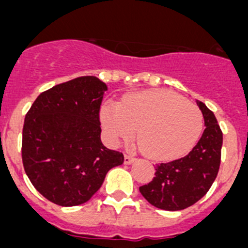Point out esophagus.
<instances>
[{
	"instance_id": "1",
	"label": "esophagus",
	"mask_w": 248,
	"mask_h": 248,
	"mask_svg": "<svg viewBox=\"0 0 248 248\" xmlns=\"http://www.w3.org/2000/svg\"><path fill=\"white\" fill-rule=\"evenodd\" d=\"M135 160H136V158L133 157V155H128V153H127V155H124V164H132Z\"/></svg>"
}]
</instances>
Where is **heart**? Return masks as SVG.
Returning a JSON list of instances; mask_svg holds the SVG:
<instances>
[{"mask_svg": "<svg viewBox=\"0 0 248 248\" xmlns=\"http://www.w3.org/2000/svg\"><path fill=\"white\" fill-rule=\"evenodd\" d=\"M105 131L112 140H137L155 159H173L190 151L199 140L204 117L198 106L168 90H147L124 97L100 111Z\"/></svg>", "mask_w": 248, "mask_h": 248, "instance_id": "heart-1", "label": "heart"}]
</instances>
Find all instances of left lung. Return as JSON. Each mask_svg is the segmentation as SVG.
Returning <instances> with one entry per match:
<instances>
[{
	"mask_svg": "<svg viewBox=\"0 0 248 248\" xmlns=\"http://www.w3.org/2000/svg\"><path fill=\"white\" fill-rule=\"evenodd\" d=\"M204 116L202 138L185 157L160 163L151 183L140 186L153 206L167 211L186 209L199 202L211 188L221 162L222 132L213 111L196 101Z\"/></svg>",
	"mask_w": 248,
	"mask_h": 248,
	"instance_id": "1",
	"label": "left lung"
}]
</instances>
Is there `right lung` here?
<instances>
[{"label": "right lung", "mask_w": 248, "mask_h": 248, "mask_svg": "<svg viewBox=\"0 0 248 248\" xmlns=\"http://www.w3.org/2000/svg\"><path fill=\"white\" fill-rule=\"evenodd\" d=\"M108 86L80 77L42 93L24 119L22 162L42 195L60 206L84 204L124 155L102 144L100 106Z\"/></svg>", "instance_id": "right-lung-1"}]
</instances>
